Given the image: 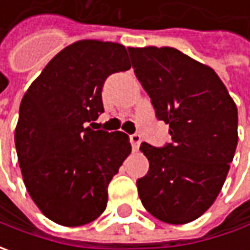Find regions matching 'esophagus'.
<instances>
[{"instance_id": "obj_1", "label": "esophagus", "mask_w": 250, "mask_h": 250, "mask_svg": "<svg viewBox=\"0 0 250 250\" xmlns=\"http://www.w3.org/2000/svg\"><path fill=\"white\" fill-rule=\"evenodd\" d=\"M129 140H130V145H132V149L133 150L139 149L140 142H142L140 135H138V133H133V135H130L129 136Z\"/></svg>"}]
</instances>
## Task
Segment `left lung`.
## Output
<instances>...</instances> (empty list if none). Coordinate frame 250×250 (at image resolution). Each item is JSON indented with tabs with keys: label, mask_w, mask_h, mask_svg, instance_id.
I'll list each match as a JSON object with an SVG mask.
<instances>
[{
	"label": "left lung",
	"mask_w": 250,
	"mask_h": 250,
	"mask_svg": "<svg viewBox=\"0 0 250 250\" xmlns=\"http://www.w3.org/2000/svg\"><path fill=\"white\" fill-rule=\"evenodd\" d=\"M132 66L171 142H143L149 171L136 181L142 205L168 224H187L211 206L238 143V110L217 73L171 47L128 48Z\"/></svg>",
	"instance_id": "1"
}]
</instances>
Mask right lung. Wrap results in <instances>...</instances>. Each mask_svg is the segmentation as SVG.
I'll list each match as a JSON object with an SVG mask.
<instances>
[{"label":"right lung","mask_w":250,"mask_h":250,"mask_svg":"<svg viewBox=\"0 0 250 250\" xmlns=\"http://www.w3.org/2000/svg\"><path fill=\"white\" fill-rule=\"evenodd\" d=\"M130 68L124 45L82 40L57 54L24 93L15 129L22 177L36 206L54 223H91L107 207V188L129 156L124 132L93 130L104 112L105 79Z\"/></svg>","instance_id":"1"}]
</instances>
